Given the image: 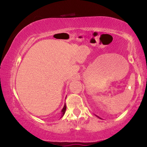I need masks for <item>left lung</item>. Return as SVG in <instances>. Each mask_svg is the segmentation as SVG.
Instances as JSON below:
<instances>
[{
    "label": "left lung",
    "mask_w": 147,
    "mask_h": 147,
    "mask_svg": "<svg viewBox=\"0 0 147 147\" xmlns=\"http://www.w3.org/2000/svg\"><path fill=\"white\" fill-rule=\"evenodd\" d=\"M99 118H100V117H99ZM100 119H101V118H100Z\"/></svg>",
    "instance_id": "1"
}]
</instances>
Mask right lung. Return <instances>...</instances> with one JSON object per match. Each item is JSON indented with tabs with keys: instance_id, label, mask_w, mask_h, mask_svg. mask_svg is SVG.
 <instances>
[{
	"instance_id": "add662e5",
	"label": "right lung",
	"mask_w": 147,
	"mask_h": 147,
	"mask_svg": "<svg viewBox=\"0 0 147 147\" xmlns=\"http://www.w3.org/2000/svg\"><path fill=\"white\" fill-rule=\"evenodd\" d=\"M65 111H66V105H65V104L64 107H63V109H62V116H61V117H62L63 116V115H65Z\"/></svg>"
}]
</instances>
